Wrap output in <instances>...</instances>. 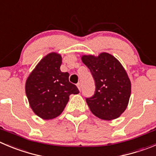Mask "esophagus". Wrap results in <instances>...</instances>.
<instances>
[{
  "instance_id": "1",
  "label": "esophagus",
  "mask_w": 156,
  "mask_h": 156,
  "mask_svg": "<svg viewBox=\"0 0 156 156\" xmlns=\"http://www.w3.org/2000/svg\"><path fill=\"white\" fill-rule=\"evenodd\" d=\"M76 86H77V87H78V89H79L80 91V90H81V84L79 83L76 84Z\"/></svg>"
}]
</instances>
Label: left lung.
<instances>
[{"label": "left lung", "instance_id": "left-lung-1", "mask_svg": "<svg viewBox=\"0 0 156 156\" xmlns=\"http://www.w3.org/2000/svg\"><path fill=\"white\" fill-rule=\"evenodd\" d=\"M81 60L90 69L96 86L94 95L86 99L90 111L104 120L119 117L131 95V82L123 66L108 53L98 57L83 55Z\"/></svg>", "mask_w": 156, "mask_h": 156}]
</instances>
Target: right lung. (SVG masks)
Returning <instances> with one entry per match:
<instances>
[{
    "label": "right lung",
    "mask_w": 156,
    "mask_h": 156,
    "mask_svg": "<svg viewBox=\"0 0 156 156\" xmlns=\"http://www.w3.org/2000/svg\"><path fill=\"white\" fill-rule=\"evenodd\" d=\"M62 57L50 53L39 62L27 79V97L32 110L44 119L60 115L69 101L71 94L79 90L69 81V73L60 71Z\"/></svg>",
    "instance_id": "obj_1"
}]
</instances>
